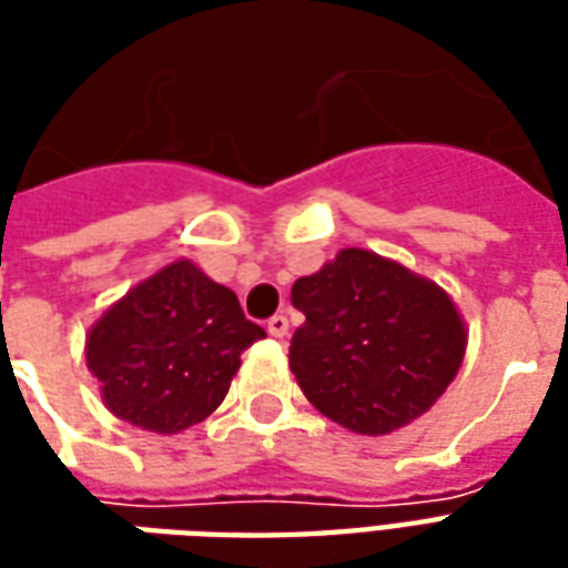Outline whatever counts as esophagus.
<instances>
[{"label": "esophagus", "instance_id": "1", "mask_svg": "<svg viewBox=\"0 0 568 568\" xmlns=\"http://www.w3.org/2000/svg\"><path fill=\"white\" fill-rule=\"evenodd\" d=\"M267 334H271V337H285V334H288V320H285L283 313H276V316L267 320Z\"/></svg>", "mask_w": 568, "mask_h": 568}]
</instances>
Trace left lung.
Masks as SVG:
<instances>
[{"mask_svg":"<svg viewBox=\"0 0 568 568\" xmlns=\"http://www.w3.org/2000/svg\"><path fill=\"white\" fill-rule=\"evenodd\" d=\"M304 325L288 365L310 405L358 435H389L423 417L465 356V325L447 292L365 248L292 285Z\"/></svg>","mask_w":568,"mask_h":568,"instance_id":"left-lung-1","label":"left lung"}]
</instances>
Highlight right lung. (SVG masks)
<instances>
[{
  "label": "right lung",
  "mask_w": 568,
  "mask_h": 568,
  "mask_svg": "<svg viewBox=\"0 0 568 568\" xmlns=\"http://www.w3.org/2000/svg\"><path fill=\"white\" fill-rule=\"evenodd\" d=\"M261 337L231 288L175 261L105 310L88 334V368L115 417L173 435L222 405Z\"/></svg>",
  "instance_id": "right-lung-1"
}]
</instances>
